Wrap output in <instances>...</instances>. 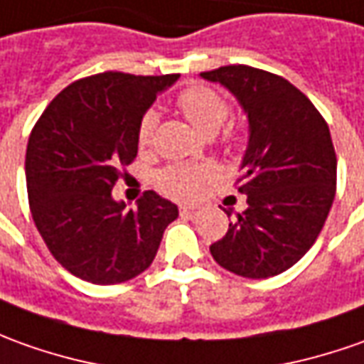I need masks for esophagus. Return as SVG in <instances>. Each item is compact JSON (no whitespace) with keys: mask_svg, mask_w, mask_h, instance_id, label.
<instances>
[{"mask_svg":"<svg viewBox=\"0 0 364 364\" xmlns=\"http://www.w3.org/2000/svg\"><path fill=\"white\" fill-rule=\"evenodd\" d=\"M179 213L185 219H195L197 215H201V207L199 205H181L179 207Z\"/></svg>","mask_w":364,"mask_h":364,"instance_id":"obj_1","label":"esophagus"}]
</instances>
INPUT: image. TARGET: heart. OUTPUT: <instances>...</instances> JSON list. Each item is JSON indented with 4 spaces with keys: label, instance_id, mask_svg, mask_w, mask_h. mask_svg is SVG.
Segmentation results:
<instances>
[{
    "label": "heart",
    "instance_id": "heart-1",
    "mask_svg": "<svg viewBox=\"0 0 364 364\" xmlns=\"http://www.w3.org/2000/svg\"><path fill=\"white\" fill-rule=\"evenodd\" d=\"M179 109L185 117L191 121L193 127L207 133H217L229 117V103L223 95L209 87H189L179 93L177 97ZM159 123V115L155 111H145L137 123V145L141 149H147L155 135V127ZM211 175L209 167H191V165H173L163 169L157 175V183L163 193L171 197H191L199 187L201 179Z\"/></svg>",
    "mask_w": 364,
    "mask_h": 364
}]
</instances>
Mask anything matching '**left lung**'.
<instances>
[{
	"label": "left lung",
	"mask_w": 364,
	"mask_h": 364,
	"mask_svg": "<svg viewBox=\"0 0 364 364\" xmlns=\"http://www.w3.org/2000/svg\"><path fill=\"white\" fill-rule=\"evenodd\" d=\"M201 77L233 93L249 121L239 179L247 209L209 251L235 275L275 277L313 247L335 199L328 125L293 83L263 69L225 65Z\"/></svg>",
	"instance_id": "obj_1"
}]
</instances>
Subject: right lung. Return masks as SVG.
I'll return each mask as SVG.
<instances>
[{"label": "right lung", "instance_id": "1", "mask_svg": "<svg viewBox=\"0 0 364 364\" xmlns=\"http://www.w3.org/2000/svg\"><path fill=\"white\" fill-rule=\"evenodd\" d=\"M179 75L119 71L79 79L53 99L29 135V207L47 249L71 275L115 285L153 263L177 205L147 191L137 209L113 199L119 167L137 155V123Z\"/></svg>", "mask_w": 364, "mask_h": 364}]
</instances>
